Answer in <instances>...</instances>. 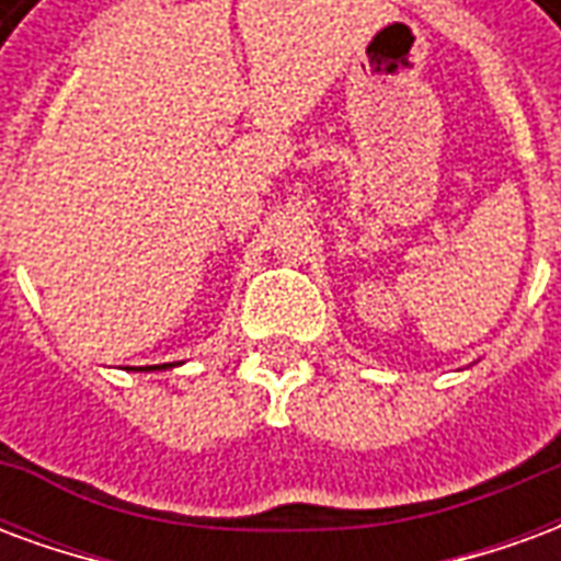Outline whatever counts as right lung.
<instances>
[{
  "label": "right lung",
  "instance_id": "right-lung-1",
  "mask_svg": "<svg viewBox=\"0 0 561 561\" xmlns=\"http://www.w3.org/2000/svg\"><path fill=\"white\" fill-rule=\"evenodd\" d=\"M171 366H173V364H159V366H147V373H149V369H171Z\"/></svg>",
  "mask_w": 561,
  "mask_h": 561
}]
</instances>
